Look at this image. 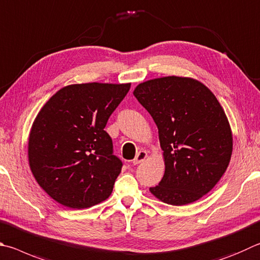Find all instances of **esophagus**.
<instances>
[{
  "label": "esophagus",
  "instance_id": "obj_1",
  "mask_svg": "<svg viewBox=\"0 0 260 260\" xmlns=\"http://www.w3.org/2000/svg\"><path fill=\"white\" fill-rule=\"evenodd\" d=\"M146 158H148V152H146V151H144V150L140 151V152L136 154L135 159L133 160V164L134 165H139L141 162H143Z\"/></svg>",
  "mask_w": 260,
  "mask_h": 260
}]
</instances>
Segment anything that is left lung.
<instances>
[{
  "label": "left lung",
  "instance_id": "8db88e82",
  "mask_svg": "<svg viewBox=\"0 0 260 260\" xmlns=\"http://www.w3.org/2000/svg\"><path fill=\"white\" fill-rule=\"evenodd\" d=\"M133 94L153 118L162 149L164 177L150 192L173 206L199 200L218 183L232 155V131L223 107L191 77L150 79Z\"/></svg>",
  "mask_w": 260,
  "mask_h": 260
}]
</instances>
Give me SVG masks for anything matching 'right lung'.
I'll return each instance as SVG.
<instances>
[{
  "instance_id": "add662e5",
  "label": "right lung",
  "mask_w": 260,
  "mask_h": 260,
  "mask_svg": "<svg viewBox=\"0 0 260 260\" xmlns=\"http://www.w3.org/2000/svg\"><path fill=\"white\" fill-rule=\"evenodd\" d=\"M131 83L72 84L42 107L28 139V161L52 199L72 209L110 197L122 164L112 154L107 121Z\"/></svg>"
}]
</instances>
